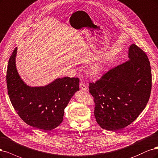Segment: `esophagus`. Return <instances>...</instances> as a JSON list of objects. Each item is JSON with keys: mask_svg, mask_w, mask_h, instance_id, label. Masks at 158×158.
Instances as JSON below:
<instances>
[{"mask_svg": "<svg viewBox=\"0 0 158 158\" xmlns=\"http://www.w3.org/2000/svg\"><path fill=\"white\" fill-rule=\"evenodd\" d=\"M80 88H81V90H83L84 91L87 90V86H86V84L83 82V81H82V82H81V83H80Z\"/></svg>", "mask_w": 158, "mask_h": 158, "instance_id": "1", "label": "esophagus"}]
</instances>
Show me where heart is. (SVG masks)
Segmentation results:
<instances>
[{
	"mask_svg": "<svg viewBox=\"0 0 158 158\" xmlns=\"http://www.w3.org/2000/svg\"><path fill=\"white\" fill-rule=\"evenodd\" d=\"M102 69H103L102 65L100 64L96 65L94 66V67H93L90 69V75L94 76V77H96V76H98L100 73V72L102 71Z\"/></svg>",
	"mask_w": 158,
	"mask_h": 158,
	"instance_id": "heart-1",
	"label": "heart"
}]
</instances>
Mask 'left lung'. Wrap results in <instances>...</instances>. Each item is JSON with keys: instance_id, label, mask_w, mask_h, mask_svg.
<instances>
[{"instance_id": "1", "label": "left lung", "mask_w": 158, "mask_h": 158, "mask_svg": "<svg viewBox=\"0 0 158 158\" xmlns=\"http://www.w3.org/2000/svg\"><path fill=\"white\" fill-rule=\"evenodd\" d=\"M129 58L96 82H89L96 121L104 129L115 131L128 126L149 100L152 72L148 58L135 44L129 47Z\"/></svg>"}]
</instances>
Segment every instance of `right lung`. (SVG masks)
<instances>
[{
  "label": "right lung",
  "mask_w": 158,
  "mask_h": 158,
  "mask_svg": "<svg viewBox=\"0 0 158 158\" xmlns=\"http://www.w3.org/2000/svg\"><path fill=\"white\" fill-rule=\"evenodd\" d=\"M16 51L17 48L10 57L6 71L8 94L14 108L27 125L43 131L54 129L62 123L65 108L79 90V79L65 77L45 86H29L18 73Z\"/></svg>",
  "instance_id": "add662e5"
}]
</instances>
